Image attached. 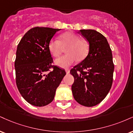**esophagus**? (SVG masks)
<instances>
[{"label":"esophagus","instance_id":"1","mask_svg":"<svg viewBox=\"0 0 133 133\" xmlns=\"http://www.w3.org/2000/svg\"><path fill=\"white\" fill-rule=\"evenodd\" d=\"M65 72H66L67 74H68L70 73V70L69 69H65Z\"/></svg>","mask_w":133,"mask_h":133}]
</instances>
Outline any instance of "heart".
Returning a JSON list of instances; mask_svg holds the SVG:
<instances>
[{"label":"heart","instance_id":"heart-1","mask_svg":"<svg viewBox=\"0 0 133 133\" xmlns=\"http://www.w3.org/2000/svg\"><path fill=\"white\" fill-rule=\"evenodd\" d=\"M68 54L55 60V64L60 68H67L76 61H82L87 56L89 45L87 41L81 39L78 35L66 32L60 36V39L52 38L49 41L48 48L52 56L57 57L61 55L64 48H66Z\"/></svg>","mask_w":133,"mask_h":133}]
</instances>
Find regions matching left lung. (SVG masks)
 <instances>
[{"label": "left lung", "mask_w": 133, "mask_h": 133, "mask_svg": "<svg viewBox=\"0 0 133 133\" xmlns=\"http://www.w3.org/2000/svg\"><path fill=\"white\" fill-rule=\"evenodd\" d=\"M89 43L87 56L74 67V98L85 107H94L106 97L113 83L114 64L107 38L94 30L79 31Z\"/></svg>", "instance_id": "obj_1"}]
</instances>
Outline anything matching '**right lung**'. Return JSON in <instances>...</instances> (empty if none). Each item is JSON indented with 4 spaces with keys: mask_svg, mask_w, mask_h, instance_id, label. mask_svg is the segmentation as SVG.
Returning <instances> with one entry per match:
<instances>
[{
    "mask_svg": "<svg viewBox=\"0 0 133 133\" xmlns=\"http://www.w3.org/2000/svg\"><path fill=\"white\" fill-rule=\"evenodd\" d=\"M61 29L35 27L25 33L18 44L15 69L16 84L27 102L36 107L48 105L65 75L53 62L48 44ZM52 68V71H50Z\"/></svg>",
    "mask_w": 133,
    "mask_h": 133,
    "instance_id": "1",
    "label": "right lung"
}]
</instances>
